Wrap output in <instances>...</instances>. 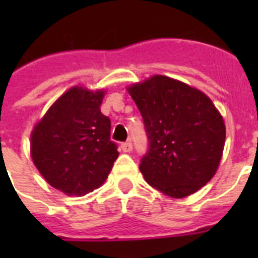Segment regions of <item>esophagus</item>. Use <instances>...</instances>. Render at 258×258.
Returning <instances> with one entry per match:
<instances>
[{"mask_svg":"<svg viewBox=\"0 0 258 258\" xmlns=\"http://www.w3.org/2000/svg\"><path fill=\"white\" fill-rule=\"evenodd\" d=\"M121 150L124 152H131L132 150H133V145H132V142H125L121 145Z\"/></svg>","mask_w":258,"mask_h":258,"instance_id":"1","label":"esophagus"}]
</instances>
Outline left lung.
Returning <instances> with one entry per match:
<instances>
[{"label": "left lung", "mask_w": 258, "mask_h": 258, "mask_svg": "<svg viewBox=\"0 0 258 258\" xmlns=\"http://www.w3.org/2000/svg\"><path fill=\"white\" fill-rule=\"evenodd\" d=\"M150 140L140 169L146 182L174 199L206 186L222 159L226 126L207 94L163 75L126 88Z\"/></svg>", "instance_id": "left-lung-1"}]
</instances>
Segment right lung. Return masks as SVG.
Wrapping results in <instances>:
<instances>
[{"label":"right lung","instance_id":"add662e5","mask_svg":"<svg viewBox=\"0 0 258 258\" xmlns=\"http://www.w3.org/2000/svg\"><path fill=\"white\" fill-rule=\"evenodd\" d=\"M104 89L72 86L31 132L32 161L56 190L84 197L106 182L118 151L109 141L111 121L101 112Z\"/></svg>","mask_w":258,"mask_h":258}]
</instances>
